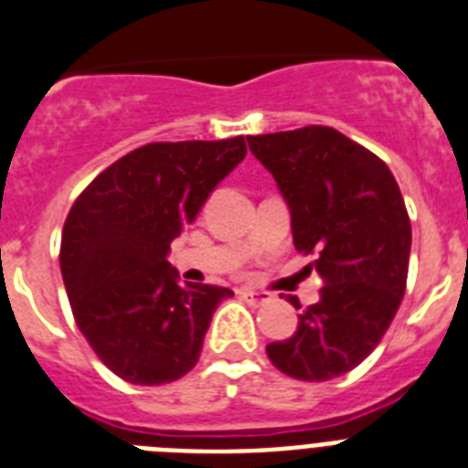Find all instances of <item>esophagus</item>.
I'll use <instances>...</instances> for the list:
<instances>
[{"label":"esophagus","mask_w":468,"mask_h":468,"mask_svg":"<svg viewBox=\"0 0 468 468\" xmlns=\"http://www.w3.org/2000/svg\"><path fill=\"white\" fill-rule=\"evenodd\" d=\"M240 296H242V301H248L250 306H262V303H267V301H270V293L252 292V289H242Z\"/></svg>","instance_id":"obj_1"}]
</instances>
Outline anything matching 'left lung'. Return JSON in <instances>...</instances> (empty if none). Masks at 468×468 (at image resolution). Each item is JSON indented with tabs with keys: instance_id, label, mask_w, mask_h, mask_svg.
Listing matches in <instances>:
<instances>
[{
	"instance_id": "1",
	"label": "left lung",
	"mask_w": 468,
	"mask_h": 468,
	"mask_svg": "<svg viewBox=\"0 0 468 468\" xmlns=\"http://www.w3.org/2000/svg\"><path fill=\"white\" fill-rule=\"evenodd\" d=\"M248 145L292 211L293 245L318 255L311 267L323 279L318 303L289 340L267 345V356L299 381L342 377L374 352L406 292L410 218L399 184L384 160L335 128L250 135Z\"/></svg>"
}]
</instances>
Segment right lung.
<instances>
[{"instance_id":"obj_1","label":"right lung","mask_w":468,"mask_h":468,"mask_svg":"<svg viewBox=\"0 0 468 468\" xmlns=\"http://www.w3.org/2000/svg\"><path fill=\"white\" fill-rule=\"evenodd\" d=\"M245 153L242 135L150 143L106 167L69 208L60 271L72 315L128 384H169L194 369L213 311L233 296L223 286H179L167 252Z\"/></svg>"}]
</instances>
